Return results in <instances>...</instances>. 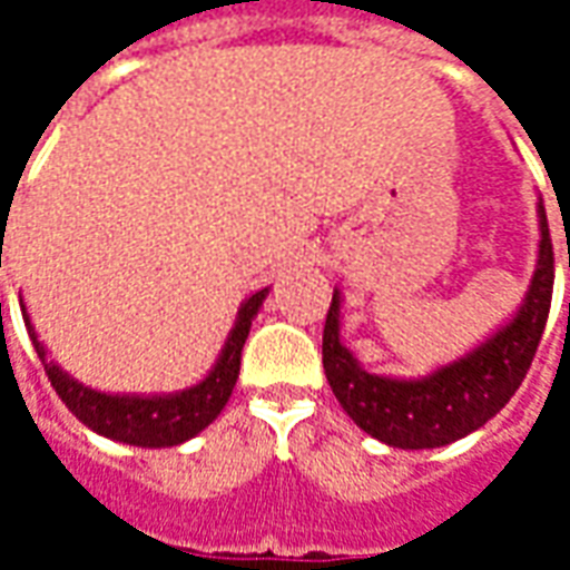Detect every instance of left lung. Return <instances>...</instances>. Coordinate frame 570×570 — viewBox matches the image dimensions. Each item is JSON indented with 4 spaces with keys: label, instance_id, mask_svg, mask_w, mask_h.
Listing matches in <instances>:
<instances>
[{
    "label": "left lung",
    "instance_id": "obj_1",
    "mask_svg": "<svg viewBox=\"0 0 570 570\" xmlns=\"http://www.w3.org/2000/svg\"><path fill=\"white\" fill-rule=\"evenodd\" d=\"M540 207V259L525 305L519 308L513 323L501 333L491 335L485 345L466 354L458 363L442 366L419 382H396L360 370L354 354L338 342V293L323 326V370L333 387L335 400L342 403L357 428L375 440L396 449H436L461 440L494 419L531 370L538 354L540 335L550 317L552 281V237L547 225V210ZM570 268V247H568ZM570 308V305H568Z\"/></svg>",
    "mask_w": 570,
    "mask_h": 570
}]
</instances>
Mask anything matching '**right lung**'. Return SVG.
Returning <instances> with one entry per match:
<instances>
[{
    "label": "right lung",
    "instance_id": "obj_1",
    "mask_svg": "<svg viewBox=\"0 0 570 570\" xmlns=\"http://www.w3.org/2000/svg\"><path fill=\"white\" fill-rule=\"evenodd\" d=\"M265 293L268 289H259L256 296H249L240 305L235 330L228 335V342H225L223 354L216 360L210 375L195 387L183 391V394L167 396H112L85 387L76 379H69L55 360H45V347L32 333L27 314H23V321H27V330H30L32 347L45 363L48 382L81 424H88V428L97 430L100 436H109V440L146 445V449H164V445H179V442L191 440L225 409L228 396H232V387L237 382V372H240V351H244V342L249 335V323L256 317Z\"/></svg>",
    "mask_w": 570,
    "mask_h": 570
}]
</instances>
